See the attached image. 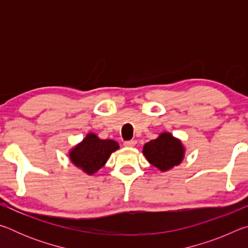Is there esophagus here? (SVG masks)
Instances as JSON below:
<instances>
[{"instance_id":"obj_1","label":"esophagus","mask_w":248,"mask_h":248,"mask_svg":"<svg viewBox=\"0 0 248 248\" xmlns=\"http://www.w3.org/2000/svg\"><path fill=\"white\" fill-rule=\"evenodd\" d=\"M137 144V141L136 140H130V141H124V145L127 146V148H133L134 145Z\"/></svg>"}]
</instances>
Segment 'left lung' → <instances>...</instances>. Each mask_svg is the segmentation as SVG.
Returning a JSON list of instances; mask_svg holds the SVG:
<instances>
[{"label":"left lung","instance_id":"obj_1","mask_svg":"<svg viewBox=\"0 0 248 248\" xmlns=\"http://www.w3.org/2000/svg\"><path fill=\"white\" fill-rule=\"evenodd\" d=\"M142 152L150 164L161 171H167L179 165L185 157L182 141L170 132H162L156 139L145 143Z\"/></svg>","mask_w":248,"mask_h":248}]
</instances>
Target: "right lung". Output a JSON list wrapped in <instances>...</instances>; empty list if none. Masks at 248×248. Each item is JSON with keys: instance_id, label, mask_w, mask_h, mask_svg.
I'll return each mask as SVG.
<instances>
[{"instance_id": "obj_1", "label": "right lung", "mask_w": 248, "mask_h": 248, "mask_svg": "<svg viewBox=\"0 0 248 248\" xmlns=\"http://www.w3.org/2000/svg\"><path fill=\"white\" fill-rule=\"evenodd\" d=\"M119 149L114 140H102L95 133H87L83 141L70 150L69 157L84 173L93 175L106 164L112 152Z\"/></svg>"}]
</instances>
